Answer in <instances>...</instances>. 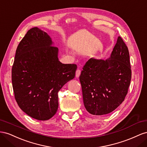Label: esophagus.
Wrapping results in <instances>:
<instances>
[{
    "instance_id": "1",
    "label": "esophagus",
    "mask_w": 147,
    "mask_h": 147,
    "mask_svg": "<svg viewBox=\"0 0 147 147\" xmlns=\"http://www.w3.org/2000/svg\"><path fill=\"white\" fill-rule=\"evenodd\" d=\"M81 70L80 69H78L77 70H76V78H79V76H80V74H81Z\"/></svg>"
}]
</instances>
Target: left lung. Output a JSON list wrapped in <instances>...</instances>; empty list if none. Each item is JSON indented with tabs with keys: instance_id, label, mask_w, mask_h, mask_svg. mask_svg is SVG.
Here are the masks:
<instances>
[{
	"instance_id": "8db88e82",
	"label": "left lung",
	"mask_w": 147,
	"mask_h": 147,
	"mask_svg": "<svg viewBox=\"0 0 147 147\" xmlns=\"http://www.w3.org/2000/svg\"><path fill=\"white\" fill-rule=\"evenodd\" d=\"M131 68L128 48L120 36L110 58H90L79 76L87 111L94 115H104L118 108L127 94Z\"/></svg>"
}]
</instances>
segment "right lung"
I'll return each instance as SVG.
<instances>
[{"mask_svg":"<svg viewBox=\"0 0 147 147\" xmlns=\"http://www.w3.org/2000/svg\"><path fill=\"white\" fill-rule=\"evenodd\" d=\"M47 32L37 27L27 32L16 50L11 69L15 98L31 118L45 121L55 115L58 93L75 77L76 64H63Z\"/></svg>","mask_w":147,"mask_h":147,"instance_id":"obj_1","label":"right lung"}]
</instances>
